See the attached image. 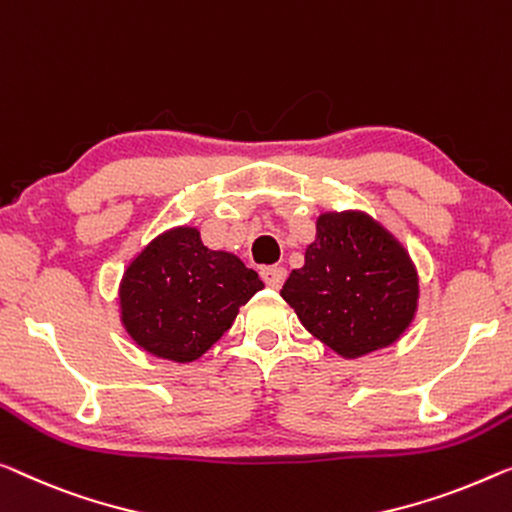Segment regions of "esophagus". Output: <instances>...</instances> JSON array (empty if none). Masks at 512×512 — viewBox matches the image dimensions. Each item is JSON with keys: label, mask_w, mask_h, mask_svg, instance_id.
<instances>
[{"label": "esophagus", "mask_w": 512, "mask_h": 512, "mask_svg": "<svg viewBox=\"0 0 512 512\" xmlns=\"http://www.w3.org/2000/svg\"><path fill=\"white\" fill-rule=\"evenodd\" d=\"M285 278H287V271L282 269V266H266V269H262V280L273 289L282 287Z\"/></svg>", "instance_id": "1"}]
</instances>
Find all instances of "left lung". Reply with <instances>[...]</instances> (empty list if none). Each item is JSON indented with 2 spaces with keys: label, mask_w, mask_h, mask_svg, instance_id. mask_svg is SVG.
Returning <instances> with one entry per match:
<instances>
[{
  "label": "left lung",
  "mask_w": 512,
  "mask_h": 512,
  "mask_svg": "<svg viewBox=\"0 0 512 512\" xmlns=\"http://www.w3.org/2000/svg\"><path fill=\"white\" fill-rule=\"evenodd\" d=\"M326 347L358 358L393 345L411 324L418 278L409 255L363 213H322L317 239L280 289Z\"/></svg>",
  "instance_id": "obj_1"
}]
</instances>
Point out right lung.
Segmentation results:
<instances>
[{"instance_id":"right-lung-1","label":"right lung","mask_w":512,"mask_h":512,"mask_svg":"<svg viewBox=\"0 0 512 512\" xmlns=\"http://www.w3.org/2000/svg\"><path fill=\"white\" fill-rule=\"evenodd\" d=\"M262 287L239 257L209 250L195 227H179L151 241L126 269L121 322L149 354L190 363L223 338Z\"/></svg>"}]
</instances>
